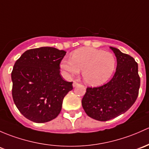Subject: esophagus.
Returning a JSON list of instances; mask_svg holds the SVG:
<instances>
[{
    "mask_svg": "<svg viewBox=\"0 0 149 149\" xmlns=\"http://www.w3.org/2000/svg\"><path fill=\"white\" fill-rule=\"evenodd\" d=\"M78 84H78V83L76 82V81H73V87H76V86L78 85Z\"/></svg>",
    "mask_w": 149,
    "mask_h": 149,
    "instance_id": "34e87169",
    "label": "esophagus"
}]
</instances>
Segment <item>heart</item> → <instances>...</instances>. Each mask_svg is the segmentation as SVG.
<instances>
[{"label": "heart", "mask_w": 149, "mask_h": 149, "mask_svg": "<svg viewBox=\"0 0 149 149\" xmlns=\"http://www.w3.org/2000/svg\"><path fill=\"white\" fill-rule=\"evenodd\" d=\"M116 58L111 52L93 48H83L73 53L69 60H63L61 67L70 76H77L83 70L84 81L96 86L109 81L113 74Z\"/></svg>", "instance_id": "b5f03b06"}]
</instances>
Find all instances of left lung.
Returning <instances> with one entry per match:
<instances>
[{
    "label": "left lung",
    "mask_w": 149,
    "mask_h": 149,
    "mask_svg": "<svg viewBox=\"0 0 149 149\" xmlns=\"http://www.w3.org/2000/svg\"><path fill=\"white\" fill-rule=\"evenodd\" d=\"M115 54L117 66L113 77L99 87H88L82 106L91 118L106 121L127 111L139 95L140 77L138 63L129 55L110 47Z\"/></svg>",
    "instance_id": "left-lung-1"
}]
</instances>
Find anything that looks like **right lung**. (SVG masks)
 Listing matches in <instances>:
<instances>
[{
    "label": "right lung",
    "mask_w": 149,
    "mask_h": 149,
    "mask_svg": "<svg viewBox=\"0 0 149 149\" xmlns=\"http://www.w3.org/2000/svg\"><path fill=\"white\" fill-rule=\"evenodd\" d=\"M66 52L53 47L26 51L14 64L12 95L17 109L36 123L54 119L73 82L62 79L60 63Z\"/></svg>",
    "instance_id": "obj_1"
}]
</instances>
